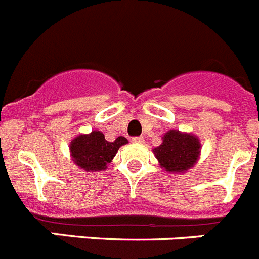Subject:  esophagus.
I'll use <instances>...</instances> for the list:
<instances>
[{"label": "esophagus", "mask_w": 259, "mask_h": 259, "mask_svg": "<svg viewBox=\"0 0 259 259\" xmlns=\"http://www.w3.org/2000/svg\"><path fill=\"white\" fill-rule=\"evenodd\" d=\"M132 143L143 144L144 143V137L143 136H135V137H132Z\"/></svg>", "instance_id": "34e87169"}]
</instances>
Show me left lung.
<instances>
[{
    "label": "left lung",
    "mask_w": 259,
    "mask_h": 259,
    "mask_svg": "<svg viewBox=\"0 0 259 259\" xmlns=\"http://www.w3.org/2000/svg\"><path fill=\"white\" fill-rule=\"evenodd\" d=\"M200 148L196 136L171 130L163 136V143L155 148L154 154L166 171L183 172L196 163Z\"/></svg>",
    "instance_id": "obj_1"
}]
</instances>
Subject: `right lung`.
Returning a JSON list of instances; mask_svg holds the SVG:
<instances>
[{
    "label": "right lung",
    "mask_w": 259,
    "mask_h": 259,
    "mask_svg": "<svg viewBox=\"0 0 259 259\" xmlns=\"http://www.w3.org/2000/svg\"><path fill=\"white\" fill-rule=\"evenodd\" d=\"M127 139L119 136L115 141L105 140L102 132L93 131L89 135H80L70 145L74 162L85 171H102L113 161L116 152L127 144Z\"/></svg>",
    "instance_id": "add662e5"
}]
</instances>
